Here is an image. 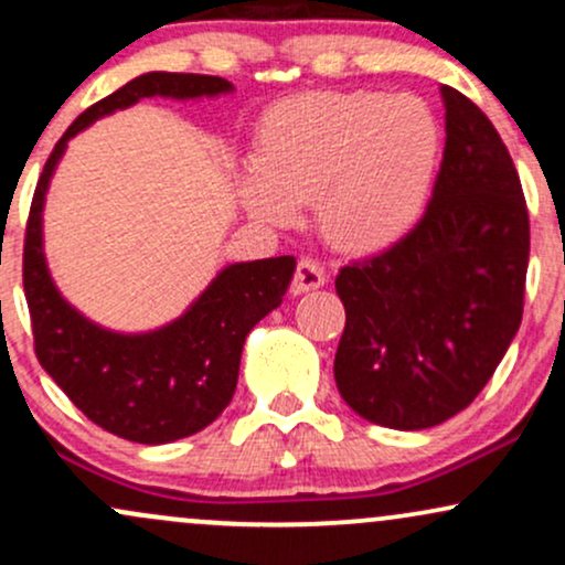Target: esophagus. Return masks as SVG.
Listing matches in <instances>:
<instances>
[{"instance_id":"34e87169","label":"esophagus","mask_w":565,"mask_h":565,"mask_svg":"<svg viewBox=\"0 0 565 565\" xmlns=\"http://www.w3.org/2000/svg\"><path fill=\"white\" fill-rule=\"evenodd\" d=\"M327 284V274H323V268L316 260H305L297 263V270H295V278H291V291L295 295H305V291H313Z\"/></svg>"}]
</instances>
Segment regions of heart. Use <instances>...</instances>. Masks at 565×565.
<instances>
[{
  "instance_id": "heart-1",
  "label": "heart",
  "mask_w": 565,
  "mask_h": 565,
  "mask_svg": "<svg viewBox=\"0 0 565 565\" xmlns=\"http://www.w3.org/2000/svg\"><path fill=\"white\" fill-rule=\"evenodd\" d=\"M440 159L436 116L419 97L305 93L274 103L238 174L246 212L291 225L313 201L316 228L348 255L385 252L423 217Z\"/></svg>"
}]
</instances>
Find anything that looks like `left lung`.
<instances>
[{"label":"left lung","mask_w":565,"mask_h":565,"mask_svg":"<svg viewBox=\"0 0 565 565\" xmlns=\"http://www.w3.org/2000/svg\"><path fill=\"white\" fill-rule=\"evenodd\" d=\"M446 148L423 220L334 287L345 404L393 430L440 425L476 401L523 316L529 212L502 138L476 103L440 87Z\"/></svg>","instance_id":"8db88e82"}]
</instances>
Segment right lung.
<instances>
[{"label":"right lung","mask_w":565,"mask_h":565,"mask_svg":"<svg viewBox=\"0 0 565 565\" xmlns=\"http://www.w3.org/2000/svg\"><path fill=\"white\" fill-rule=\"evenodd\" d=\"M228 93L233 84L220 76L167 71L135 76L66 129L31 201L23 289L39 364L95 425L135 444H170L215 423L236 391L246 334L281 305L297 263L291 255L231 263L174 321L151 332H114L89 321L55 287L44 257V199L68 140L103 116L142 97L199 100Z\"/></svg>","instance_id":"1"}]
</instances>
